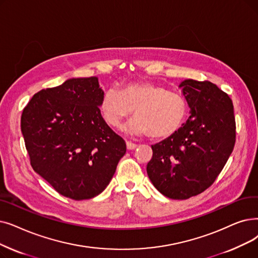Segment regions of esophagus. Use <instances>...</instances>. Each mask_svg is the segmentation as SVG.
<instances>
[{"mask_svg":"<svg viewBox=\"0 0 258 258\" xmlns=\"http://www.w3.org/2000/svg\"><path fill=\"white\" fill-rule=\"evenodd\" d=\"M137 147H138V145H137L136 143H133V142H131V141H127V142H126V148H127L128 150H135Z\"/></svg>","mask_w":258,"mask_h":258,"instance_id":"obj_1","label":"esophagus"}]
</instances>
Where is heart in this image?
<instances>
[{"label": "heart", "instance_id": "1", "mask_svg": "<svg viewBox=\"0 0 258 258\" xmlns=\"http://www.w3.org/2000/svg\"><path fill=\"white\" fill-rule=\"evenodd\" d=\"M100 110L113 128L121 127L134 110L136 119L128 126L131 133L164 139L182 126L187 116V103L181 95L167 91L160 84L140 81L124 84L120 92L108 88L100 101Z\"/></svg>", "mask_w": 258, "mask_h": 258}]
</instances>
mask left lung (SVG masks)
I'll return each instance as SVG.
<instances>
[{
  "label": "left lung",
  "mask_w": 258,
  "mask_h": 258,
  "mask_svg": "<svg viewBox=\"0 0 258 258\" xmlns=\"http://www.w3.org/2000/svg\"><path fill=\"white\" fill-rule=\"evenodd\" d=\"M180 87L192 115L173 136L152 145L147 172L161 194L183 200L214 183L233 152L236 123L231 98L214 83L187 79Z\"/></svg>",
  "instance_id": "left-lung-1"
}]
</instances>
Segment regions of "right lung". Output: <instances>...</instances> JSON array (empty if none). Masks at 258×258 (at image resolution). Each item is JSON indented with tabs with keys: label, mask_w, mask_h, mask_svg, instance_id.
<instances>
[{
	"label": "right lung",
	"mask_w": 258,
	"mask_h": 258,
	"mask_svg": "<svg viewBox=\"0 0 258 258\" xmlns=\"http://www.w3.org/2000/svg\"><path fill=\"white\" fill-rule=\"evenodd\" d=\"M97 77L78 78L33 95L21 117L32 169L59 194L91 199L113 178L126 152L100 111Z\"/></svg>",
	"instance_id": "add662e5"
}]
</instances>
